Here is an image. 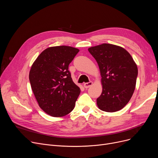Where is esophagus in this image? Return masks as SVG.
Instances as JSON below:
<instances>
[{
  "label": "esophagus",
  "mask_w": 158,
  "mask_h": 158,
  "mask_svg": "<svg viewBox=\"0 0 158 158\" xmlns=\"http://www.w3.org/2000/svg\"><path fill=\"white\" fill-rule=\"evenodd\" d=\"M92 85V81H89V82H86V83L84 84V87H85V88H88L90 87Z\"/></svg>",
  "instance_id": "obj_1"
}]
</instances>
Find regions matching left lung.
Returning a JSON list of instances; mask_svg holds the SVG:
<instances>
[{
    "instance_id": "8db88e82",
    "label": "left lung",
    "mask_w": 158,
    "mask_h": 158,
    "mask_svg": "<svg viewBox=\"0 0 158 158\" xmlns=\"http://www.w3.org/2000/svg\"><path fill=\"white\" fill-rule=\"evenodd\" d=\"M101 75L102 92L97 98L98 108L106 112L122 110L129 102L136 86L137 65L123 48L103 44L88 48Z\"/></svg>"
}]
</instances>
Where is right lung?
I'll return each mask as SVG.
<instances>
[{
  "instance_id": "1",
  "label": "right lung",
  "mask_w": 158,
  "mask_h": 158,
  "mask_svg": "<svg viewBox=\"0 0 158 158\" xmlns=\"http://www.w3.org/2000/svg\"><path fill=\"white\" fill-rule=\"evenodd\" d=\"M79 51L64 45L48 47L31 66L29 77L33 94L41 109L52 117L70 113L80 94L81 89L69 70V64Z\"/></svg>"
}]
</instances>
